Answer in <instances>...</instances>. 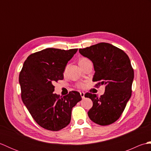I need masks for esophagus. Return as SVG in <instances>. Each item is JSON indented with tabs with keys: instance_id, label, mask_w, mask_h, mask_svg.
I'll return each instance as SVG.
<instances>
[{
	"instance_id": "obj_1",
	"label": "esophagus",
	"mask_w": 151,
	"mask_h": 151,
	"mask_svg": "<svg viewBox=\"0 0 151 151\" xmlns=\"http://www.w3.org/2000/svg\"><path fill=\"white\" fill-rule=\"evenodd\" d=\"M84 95H85V93L84 92H81V97L82 98V99H84Z\"/></svg>"
}]
</instances>
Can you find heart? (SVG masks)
<instances>
[{"mask_svg": "<svg viewBox=\"0 0 151 151\" xmlns=\"http://www.w3.org/2000/svg\"><path fill=\"white\" fill-rule=\"evenodd\" d=\"M89 60H88V58H82L80 59L79 60V64L80 65H82L85 64L86 63H87L88 62H89ZM78 86L79 88H84V84H83V83H80V84H78Z\"/></svg>", "mask_w": 151, "mask_h": 151, "instance_id": "1", "label": "heart"}]
</instances>
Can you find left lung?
Masks as SVG:
<instances>
[{"mask_svg": "<svg viewBox=\"0 0 151 151\" xmlns=\"http://www.w3.org/2000/svg\"><path fill=\"white\" fill-rule=\"evenodd\" d=\"M79 52L93 63L95 86L106 85L100 97L90 93L85 94L93 101L88 116L102 126L112 124L121 117L132 95L134 73L129 58L123 50L107 43L80 49Z\"/></svg>", "mask_w": 151, "mask_h": 151, "instance_id": "8db88e82", "label": "left lung"}]
</instances>
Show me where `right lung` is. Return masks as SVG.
<instances>
[{
  "mask_svg": "<svg viewBox=\"0 0 151 151\" xmlns=\"http://www.w3.org/2000/svg\"><path fill=\"white\" fill-rule=\"evenodd\" d=\"M77 50L49 48L30 54L24 62L19 77L22 101L43 129L58 131L67 127L73 107L82 100L76 91L63 97L53 93V84L63 79L67 63Z\"/></svg>",
  "mask_w": 151,
  "mask_h": 151,
  "instance_id": "right-lung-1",
  "label": "right lung"
}]
</instances>
